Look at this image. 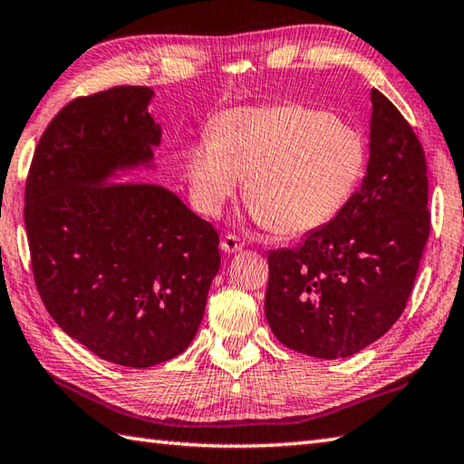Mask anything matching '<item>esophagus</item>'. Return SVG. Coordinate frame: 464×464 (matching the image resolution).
<instances>
[{"mask_svg": "<svg viewBox=\"0 0 464 464\" xmlns=\"http://www.w3.org/2000/svg\"><path fill=\"white\" fill-rule=\"evenodd\" d=\"M243 247H245V243L237 237V235L227 233L225 237H223V241H221V249H223L225 253H237V251H241Z\"/></svg>", "mask_w": 464, "mask_h": 464, "instance_id": "esophagus-1", "label": "esophagus"}]
</instances>
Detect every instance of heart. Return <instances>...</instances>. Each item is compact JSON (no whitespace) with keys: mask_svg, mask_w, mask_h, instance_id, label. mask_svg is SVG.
Returning a JSON list of instances; mask_svg holds the SVG:
<instances>
[{"mask_svg":"<svg viewBox=\"0 0 464 464\" xmlns=\"http://www.w3.org/2000/svg\"><path fill=\"white\" fill-rule=\"evenodd\" d=\"M362 133L321 107L283 103L225 113L187 147L183 173L201 215H219L237 191L255 221L297 237L329 225L367 171Z\"/></svg>","mask_w":464,"mask_h":464,"instance_id":"obj_1","label":"heart"}]
</instances>
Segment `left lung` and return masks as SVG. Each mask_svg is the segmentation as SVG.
Instances as JSON below:
<instances>
[{"label": "left lung", "instance_id": "obj_1", "mask_svg": "<svg viewBox=\"0 0 464 464\" xmlns=\"http://www.w3.org/2000/svg\"><path fill=\"white\" fill-rule=\"evenodd\" d=\"M371 103L361 189L297 249L269 253L265 317L309 357L344 359L382 337L407 307L429 239L425 153L387 97L371 90Z\"/></svg>", "mask_w": 464, "mask_h": 464}]
</instances>
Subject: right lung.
Segmentation results:
<instances>
[{
	"label": "right lung",
	"instance_id": "obj_1",
	"mask_svg": "<svg viewBox=\"0 0 464 464\" xmlns=\"http://www.w3.org/2000/svg\"><path fill=\"white\" fill-rule=\"evenodd\" d=\"M150 87L80 97L37 143L25 231L52 319L103 361L145 369L181 354L221 267L219 235L173 191L113 183L153 169L161 125Z\"/></svg>",
	"mask_w": 464,
	"mask_h": 464
}]
</instances>
